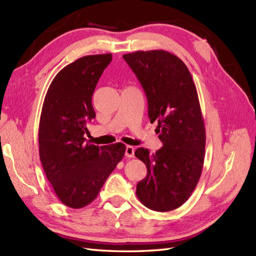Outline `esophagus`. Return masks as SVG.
Segmentation results:
<instances>
[{"mask_svg":"<svg viewBox=\"0 0 256 256\" xmlns=\"http://www.w3.org/2000/svg\"><path fill=\"white\" fill-rule=\"evenodd\" d=\"M135 152V148L133 146H126V156L128 158H133Z\"/></svg>","mask_w":256,"mask_h":256,"instance_id":"obj_1","label":"esophagus"}]
</instances>
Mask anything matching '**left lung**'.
<instances>
[{
    "label": "left lung",
    "instance_id": "1",
    "mask_svg": "<svg viewBox=\"0 0 256 256\" xmlns=\"http://www.w3.org/2000/svg\"><path fill=\"white\" fill-rule=\"evenodd\" d=\"M145 92L150 122H158L163 147L135 156L147 175L136 186L144 206L158 212L180 208L189 199L201 176L206 128L190 72L178 56L162 50L124 54Z\"/></svg>",
    "mask_w": 256,
    "mask_h": 256
}]
</instances>
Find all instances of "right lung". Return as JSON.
<instances>
[{"label": "right lung", "mask_w": 256, "mask_h": 256, "mask_svg": "<svg viewBox=\"0 0 256 256\" xmlns=\"http://www.w3.org/2000/svg\"><path fill=\"white\" fill-rule=\"evenodd\" d=\"M111 54L90 55L66 66L52 81L43 102L38 150L45 175L64 206L81 208L93 201L116 168L126 145L98 147L85 142L95 118L92 96Z\"/></svg>", "instance_id": "obj_1"}]
</instances>
